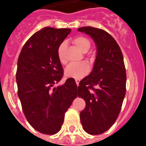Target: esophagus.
<instances>
[{
	"label": "esophagus",
	"mask_w": 146,
	"mask_h": 146,
	"mask_svg": "<svg viewBox=\"0 0 146 146\" xmlns=\"http://www.w3.org/2000/svg\"><path fill=\"white\" fill-rule=\"evenodd\" d=\"M79 82H80V80H79V79H76V85H78V86H79Z\"/></svg>",
	"instance_id": "obj_1"
}]
</instances>
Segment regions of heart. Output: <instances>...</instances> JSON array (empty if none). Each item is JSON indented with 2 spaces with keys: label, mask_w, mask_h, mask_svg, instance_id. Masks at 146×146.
<instances>
[{
  "label": "heart",
  "mask_w": 146,
  "mask_h": 146,
  "mask_svg": "<svg viewBox=\"0 0 146 146\" xmlns=\"http://www.w3.org/2000/svg\"><path fill=\"white\" fill-rule=\"evenodd\" d=\"M73 44L81 51L82 52H86L91 47V42L84 36H77L73 40ZM66 48V42H62L58 48V57L61 64H65L64 50ZM89 72V66L85 62L73 63L67 66L65 69V75L73 79H79L83 78Z\"/></svg>",
  "instance_id": "obj_1"
}]
</instances>
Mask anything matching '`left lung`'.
<instances>
[{
	"mask_svg": "<svg viewBox=\"0 0 146 146\" xmlns=\"http://www.w3.org/2000/svg\"><path fill=\"white\" fill-rule=\"evenodd\" d=\"M78 31L91 36L97 47L93 70L78 87V96L85 101L80 120L88 133L101 134L116 121L126 93L123 54L115 39L104 30L83 27Z\"/></svg>",
	"mask_w": 146,
	"mask_h": 146,
	"instance_id": "left-lung-1",
	"label": "left lung"
}]
</instances>
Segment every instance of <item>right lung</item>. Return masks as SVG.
Wrapping results in <instances>:
<instances>
[{
  "instance_id": "right-lung-1",
  "label": "right lung",
  "mask_w": 146,
  "mask_h": 146,
  "mask_svg": "<svg viewBox=\"0 0 146 146\" xmlns=\"http://www.w3.org/2000/svg\"><path fill=\"white\" fill-rule=\"evenodd\" d=\"M70 31L42 28L28 39L18 58L16 82L22 110L29 124L44 134L61 130L65 112L78 94L73 78L54 87L63 76L58 48Z\"/></svg>"
}]
</instances>
